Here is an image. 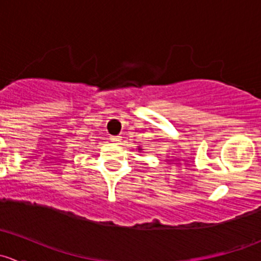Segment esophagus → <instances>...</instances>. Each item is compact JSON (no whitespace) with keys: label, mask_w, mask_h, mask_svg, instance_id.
<instances>
[{"label":"esophagus","mask_w":261,"mask_h":261,"mask_svg":"<svg viewBox=\"0 0 261 261\" xmlns=\"http://www.w3.org/2000/svg\"><path fill=\"white\" fill-rule=\"evenodd\" d=\"M110 140H111L112 143H120V141H121V136L120 135L111 136V138H110Z\"/></svg>","instance_id":"1"}]
</instances>
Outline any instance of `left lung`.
Masks as SVG:
<instances>
[{"label":"left lung","instance_id":"1","mask_svg":"<svg viewBox=\"0 0 261 261\" xmlns=\"http://www.w3.org/2000/svg\"><path fill=\"white\" fill-rule=\"evenodd\" d=\"M140 150H141V149H140Z\"/></svg>","mask_w":261,"mask_h":261}]
</instances>
